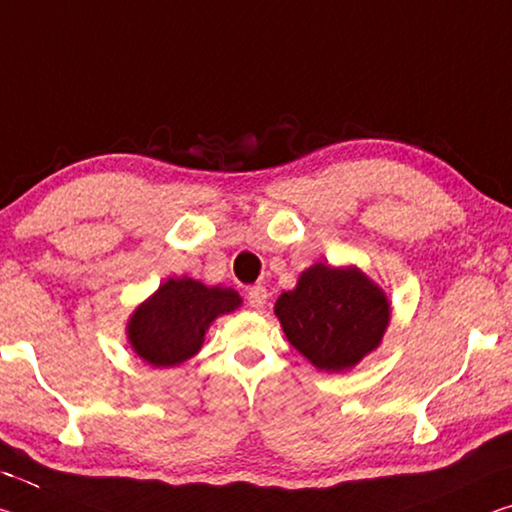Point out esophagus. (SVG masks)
Wrapping results in <instances>:
<instances>
[{
	"label": "esophagus",
	"instance_id": "1",
	"mask_svg": "<svg viewBox=\"0 0 512 512\" xmlns=\"http://www.w3.org/2000/svg\"><path fill=\"white\" fill-rule=\"evenodd\" d=\"M248 305L253 307V310H262V307L266 305V300H269V294H266V289L262 285H255L248 289Z\"/></svg>",
	"mask_w": 512,
	"mask_h": 512
}]
</instances>
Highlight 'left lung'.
<instances>
[{"instance_id": "8db88e82", "label": "left lung", "mask_w": 512, "mask_h": 512, "mask_svg": "<svg viewBox=\"0 0 512 512\" xmlns=\"http://www.w3.org/2000/svg\"><path fill=\"white\" fill-rule=\"evenodd\" d=\"M289 344L316 369L344 371L380 344L389 303L362 271L314 264L275 303Z\"/></svg>"}]
</instances>
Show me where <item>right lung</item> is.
<instances>
[{"mask_svg": "<svg viewBox=\"0 0 512 512\" xmlns=\"http://www.w3.org/2000/svg\"><path fill=\"white\" fill-rule=\"evenodd\" d=\"M241 305L234 289L205 287L191 278H170L132 314L129 344L154 367H175L200 351L216 316Z\"/></svg>", "mask_w": 512, "mask_h": 512, "instance_id": "1", "label": "right lung"}]
</instances>
